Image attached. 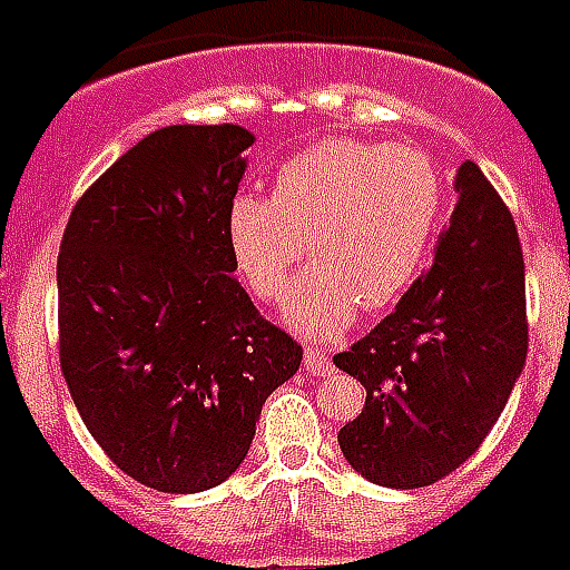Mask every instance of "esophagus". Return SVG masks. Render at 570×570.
<instances>
[{
  "mask_svg": "<svg viewBox=\"0 0 570 570\" xmlns=\"http://www.w3.org/2000/svg\"><path fill=\"white\" fill-rule=\"evenodd\" d=\"M304 368H306V374H316V377H325V374H331V362H328V356H325V350H318V346H306Z\"/></svg>",
  "mask_w": 570,
  "mask_h": 570,
  "instance_id": "obj_1",
  "label": "esophagus"
}]
</instances>
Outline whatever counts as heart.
<instances>
[{"mask_svg":"<svg viewBox=\"0 0 570 570\" xmlns=\"http://www.w3.org/2000/svg\"><path fill=\"white\" fill-rule=\"evenodd\" d=\"M445 214L435 165L411 147L318 140L282 165L273 196L229 205V252L261 304H276L304 257L282 318L306 341L341 337L358 306L383 313L417 282Z\"/></svg>","mask_w":570,"mask_h":570,"instance_id":"1","label":"heart"}]
</instances>
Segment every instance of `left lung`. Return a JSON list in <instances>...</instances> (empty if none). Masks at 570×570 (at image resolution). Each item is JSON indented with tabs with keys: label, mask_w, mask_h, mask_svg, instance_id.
I'll return each mask as SVG.
<instances>
[{
	"label": "left lung",
	"mask_w": 570,
	"mask_h": 570,
	"mask_svg": "<svg viewBox=\"0 0 570 570\" xmlns=\"http://www.w3.org/2000/svg\"><path fill=\"white\" fill-rule=\"evenodd\" d=\"M454 193L430 269L395 313L334 356L368 390L337 442L374 485L407 491L458 470L524 368V261L512 214L475 163L460 165Z\"/></svg>",
	"instance_id": "1"
}]
</instances>
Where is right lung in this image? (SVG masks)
I'll list each match as a JSON object with an SVG mask.
<instances>
[{"instance_id":"right-lung-1","label":"right lung","mask_w":570,"mask_h":570,"mask_svg":"<svg viewBox=\"0 0 570 570\" xmlns=\"http://www.w3.org/2000/svg\"><path fill=\"white\" fill-rule=\"evenodd\" d=\"M242 125H168L76 202L58 254L60 368L107 458L140 485L196 494L252 448L266 395L304 350L233 278Z\"/></svg>"}]
</instances>
